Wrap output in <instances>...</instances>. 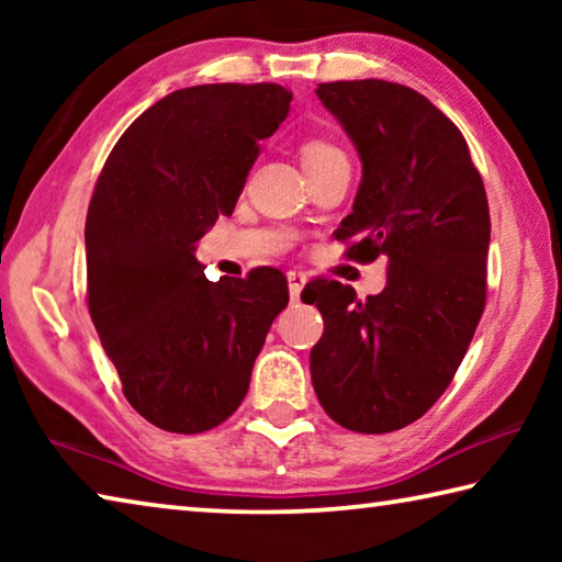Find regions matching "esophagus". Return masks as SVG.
Instances as JSON below:
<instances>
[{
    "mask_svg": "<svg viewBox=\"0 0 562 562\" xmlns=\"http://www.w3.org/2000/svg\"><path fill=\"white\" fill-rule=\"evenodd\" d=\"M304 284H307V274L300 272V270H290L288 272V288H290V297L292 300H300V292Z\"/></svg>",
    "mask_w": 562,
    "mask_h": 562,
    "instance_id": "obj_1",
    "label": "esophagus"
}]
</instances>
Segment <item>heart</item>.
<instances>
[{"mask_svg": "<svg viewBox=\"0 0 562 562\" xmlns=\"http://www.w3.org/2000/svg\"><path fill=\"white\" fill-rule=\"evenodd\" d=\"M331 154H337V148L327 144V140H319V138H312V140H304L302 148H300V160L302 166H310V164H317V160L327 158Z\"/></svg>", "mask_w": 562, "mask_h": 562, "instance_id": "b5f03b06", "label": "heart"}]
</instances>
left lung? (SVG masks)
I'll return each instance as SVG.
<instances>
[{"label":"left lung","instance_id":"1","mask_svg":"<svg viewBox=\"0 0 562 562\" xmlns=\"http://www.w3.org/2000/svg\"><path fill=\"white\" fill-rule=\"evenodd\" d=\"M317 97L355 144L361 183L337 240L347 258H389L386 288H304L325 317L312 347L317 398L339 426L389 434L414 424L451 384L486 307L491 215L461 131L402 83H319Z\"/></svg>","mask_w":562,"mask_h":562}]
</instances>
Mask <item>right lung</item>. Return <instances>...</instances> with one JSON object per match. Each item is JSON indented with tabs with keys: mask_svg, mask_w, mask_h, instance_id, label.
Wrapping results in <instances>:
<instances>
[{
	"mask_svg": "<svg viewBox=\"0 0 562 562\" xmlns=\"http://www.w3.org/2000/svg\"><path fill=\"white\" fill-rule=\"evenodd\" d=\"M278 83L168 93L113 146L87 215L89 312L123 396L158 429L201 434L250 386L288 280L258 268L211 282L195 243L233 215L260 140L288 119Z\"/></svg>",
	"mask_w": 562,
	"mask_h": 562,
	"instance_id": "obj_1",
	"label": "right lung"
}]
</instances>
